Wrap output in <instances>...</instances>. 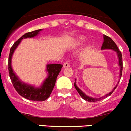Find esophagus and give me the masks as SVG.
Returning <instances> with one entry per match:
<instances>
[{
  "mask_svg": "<svg viewBox=\"0 0 131 131\" xmlns=\"http://www.w3.org/2000/svg\"><path fill=\"white\" fill-rule=\"evenodd\" d=\"M68 67H69V63L68 62H66L63 63V68H68Z\"/></svg>",
  "mask_w": 131,
  "mask_h": 131,
  "instance_id": "obj_1",
  "label": "esophagus"
}]
</instances>
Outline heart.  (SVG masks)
Segmentation results:
<instances>
[{
    "label": "heart",
    "instance_id": "heart-1",
    "mask_svg": "<svg viewBox=\"0 0 131 131\" xmlns=\"http://www.w3.org/2000/svg\"><path fill=\"white\" fill-rule=\"evenodd\" d=\"M84 40H85V39H84V37H80L79 39L77 40V44H78L79 45H83Z\"/></svg>",
    "mask_w": 131,
    "mask_h": 131
}]
</instances>
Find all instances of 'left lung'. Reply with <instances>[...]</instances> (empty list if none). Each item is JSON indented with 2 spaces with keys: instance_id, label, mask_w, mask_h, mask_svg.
Returning <instances> with one entry per match:
<instances>
[{
  "instance_id": "left-lung-1",
  "label": "left lung",
  "mask_w": 131,
  "mask_h": 131,
  "mask_svg": "<svg viewBox=\"0 0 131 131\" xmlns=\"http://www.w3.org/2000/svg\"><path fill=\"white\" fill-rule=\"evenodd\" d=\"M102 50H105V49H112L114 51H115L117 54V56H118V58H119V66L120 67V74H119V77L121 78V75H122V71H123V61H122V54H121V51H120L119 48H118L117 46L116 45V44L115 43V42L111 39L110 37H109L105 35H104V42L102 44ZM119 83V82H118ZM117 83V84H118ZM74 86H75V88L76 89V90L77 91L78 93L79 94L80 96H81L82 98H83L84 100H86V101L89 102H97V101H100V100H102L104 98H105L106 97H107L108 96H110L113 92L114 91L115 89H116L117 86V84L116 86L115 87L113 88V89L110 92H109L108 94H107L106 95H105L104 96H102L101 98H92V97H90L89 96L86 95L84 92H82L78 87L76 85V83L75 82L74 83Z\"/></svg>"
}]
</instances>
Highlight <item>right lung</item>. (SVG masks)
I'll list each match as a JSON object with an SVG mask.
<instances>
[{
  "label": "right lung",
  "instance_id": "obj_1",
  "mask_svg": "<svg viewBox=\"0 0 131 131\" xmlns=\"http://www.w3.org/2000/svg\"><path fill=\"white\" fill-rule=\"evenodd\" d=\"M40 31H42V29L35 30V31L25 33L14 43L12 47L10 48L8 57V72L14 87L19 95L32 101L41 102L46 100L50 96L54 87L58 75H59V73L61 71L63 66L62 64H58V63L47 65V71H48V77L45 80L43 84L40 87L38 88H36L21 81L17 75L14 73L11 66L12 54L17 47L20 43L21 40L23 39L34 37L39 34Z\"/></svg>",
  "mask_w": 131,
  "mask_h": 131
}]
</instances>
